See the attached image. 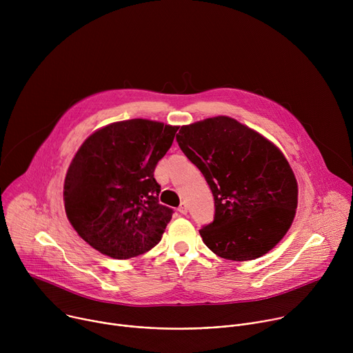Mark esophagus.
<instances>
[{
	"label": "esophagus",
	"instance_id": "1",
	"mask_svg": "<svg viewBox=\"0 0 353 353\" xmlns=\"http://www.w3.org/2000/svg\"><path fill=\"white\" fill-rule=\"evenodd\" d=\"M179 212H180V214H183V215H184V214H187V204H185V203H181V204H180V207H179Z\"/></svg>",
	"mask_w": 353,
	"mask_h": 353
}]
</instances>
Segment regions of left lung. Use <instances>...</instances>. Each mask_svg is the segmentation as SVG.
<instances>
[{
    "mask_svg": "<svg viewBox=\"0 0 353 353\" xmlns=\"http://www.w3.org/2000/svg\"><path fill=\"white\" fill-rule=\"evenodd\" d=\"M176 139L214 194L215 219L199 230L207 247L232 261L267 254L297 208V181L281 149L228 116L183 125Z\"/></svg>",
    "mask_w": 353,
    "mask_h": 353,
    "instance_id": "1",
    "label": "left lung"
}]
</instances>
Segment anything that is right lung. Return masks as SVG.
Returning <instances> with one entry per match:
<instances>
[{
    "label": "right lung",
    "instance_id": "1",
    "mask_svg": "<svg viewBox=\"0 0 353 353\" xmlns=\"http://www.w3.org/2000/svg\"><path fill=\"white\" fill-rule=\"evenodd\" d=\"M177 125L146 119L112 123L77 150L64 181L65 214L94 250L127 260L155 247L173 210L159 204L154 177Z\"/></svg>",
    "mask_w": 353,
    "mask_h": 353
}]
</instances>
